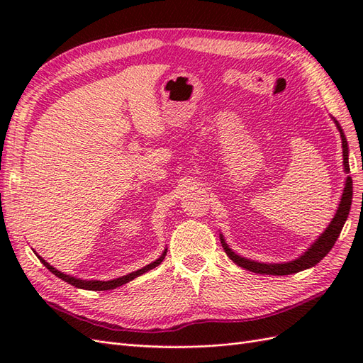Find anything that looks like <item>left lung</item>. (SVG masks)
Returning a JSON list of instances; mask_svg holds the SVG:
<instances>
[{"label":"left lung","instance_id":"left-lung-1","mask_svg":"<svg viewBox=\"0 0 363 363\" xmlns=\"http://www.w3.org/2000/svg\"><path fill=\"white\" fill-rule=\"evenodd\" d=\"M335 124L340 133V139H342V157H344V171L345 174H350V164H348V142L347 138L342 131V127L339 125L337 121L333 118ZM351 200H353V180H351L350 175H347L345 179V186H344V192L342 196H340V201L337 206V211L330 221V224L327 225L324 232L318 236L315 242L307 248L303 255L298 259H294L291 262H283V263H262L256 260H250L242 256L236 255V252L230 248L225 242V239L223 235H219V239H221V244L224 251L227 252V256L232 259L238 267L245 268L251 272L256 274H267V276H289V274L300 272L303 269H309L315 267L316 263H320L330 251L336 242V239L340 235V230H342L350 208H351Z\"/></svg>","mask_w":363,"mask_h":363}]
</instances>
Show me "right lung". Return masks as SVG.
Segmentation results:
<instances>
[{"instance_id": "1", "label": "right lung", "mask_w": 363, "mask_h": 363, "mask_svg": "<svg viewBox=\"0 0 363 363\" xmlns=\"http://www.w3.org/2000/svg\"><path fill=\"white\" fill-rule=\"evenodd\" d=\"M167 250H168V248H164L163 252H162V256H160L159 259H156L155 262L148 263L147 267L140 268V269H138V271H135V272H130V274H127V276L118 277V279H113V280H107V281H104V280H82V279H77V277L68 276V274H63V272H60L59 269L52 268V267L50 265V263L43 260L40 256H38V255H36V256L39 257V260L43 263V265H45V267L54 274V276L62 279L63 281H67V283L72 284V286H75V288H79V289H87V291H111V289H115V288H118V286H123V284H125V283L131 281L133 279L142 276V274H145L147 271L159 267L160 263L163 262L164 256H167Z\"/></svg>"}]
</instances>
